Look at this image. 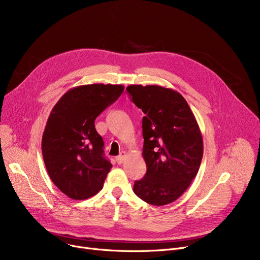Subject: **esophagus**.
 Segmentation results:
<instances>
[{
  "label": "esophagus",
  "instance_id": "obj_1",
  "mask_svg": "<svg viewBox=\"0 0 260 260\" xmlns=\"http://www.w3.org/2000/svg\"><path fill=\"white\" fill-rule=\"evenodd\" d=\"M125 158H126V152H121V154L116 158V162L118 165H122V163L124 162Z\"/></svg>",
  "mask_w": 260,
  "mask_h": 260
}]
</instances>
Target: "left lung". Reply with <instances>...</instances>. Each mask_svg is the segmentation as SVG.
Segmentation results:
<instances>
[{"mask_svg": "<svg viewBox=\"0 0 260 260\" xmlns=\"http://www.w3.org/2000/svg\"><path fill=\"white\" fill-rule=\"evenodd\" d=\"M126 90L144 114L142 155L147 170L135 181L134 193L153 206H166L185 192L200 168L198 123L178 91L158 85H129Z\"/></svg>", "mask_w": 260, "mask_h": 260, "instance_id": "left-lung-1", "label": "left lung"}]
</instances>
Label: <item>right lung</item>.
I'll return each instance as SVG.
<instances>
[{
    "instance_id": "add662e5",
    "label": "right lung",
    "mask_w": 260,
    "mask_h": 260,
    "mask_svg": "<svg viewBox=\"0 0 260 260\" xmlns=\"http://www.w3.org/2000/svg\"><path fill=\"white\" fill-rule=\"evenodd\" d=\"M124 90L123 85L89 84L65 92L53 106L42 137V154L51 181L72 199L92 197L112 169L94 120Z\"/></svg>"
}]
</instances>
